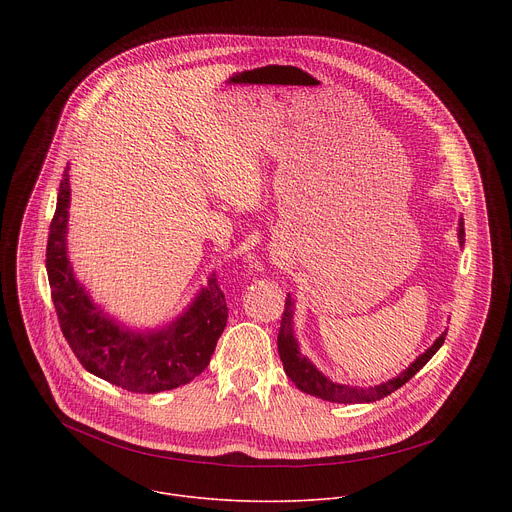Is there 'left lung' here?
I'll use <instances>...</instances> for the list:
<instances>
[{"instance_id": "1", "label": "left lung", "mask_w": 512, "mask_h": 512, "mask_svg": "<svg viewBox=\"0 0 512 512\" xmlns=\"http://www.w3.org/2000/svg\"><path fill=\"white\" fill-rule=\"evenodd\" d=\"M464 218H460L458 223V241L460 247L464 245ZM294 312H296V300L291 294H287L285 298V310L281 316V328H279V336H277V350H279V358L283 362V371L285 375L296 383V387L312 397L324 399V401H332V403H373L379 401L387 395H391L393 391L401 389L415 373H419L425 364L429 362V358L442 348L444 340H446V332H442L440 336L435 338V342L423 352L419 354L409 367L399 373L397 377L375 385V387H356V385H342V383H334L330 381L316 364L304 356L300 352V344L296 338V330H294Z\"/></svg>"}]
</instances>
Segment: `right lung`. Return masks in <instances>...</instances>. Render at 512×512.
Returning <instances> with one entry per match:
<instances>
[{"label": "right lung", "mask_w": 512, "mask_h": 512, "mask_svg": "<svg viewBox=\"0 0 512 512\" xmlns=\"http://www.w3.org/2000/svg\"><path fill=\"white\" fill-rule=\"evenodd\" d=\"M68 208L66 166L50 223L46 271L60 330L72 352L91 375L131 393H160L190 383L208 367L229 318L216 275H208L206 287L170 324L154 330L129 328L95 304L72 271L66 249Z\"/></svg>", "instance_id": "add662e5"}]
</instances>
